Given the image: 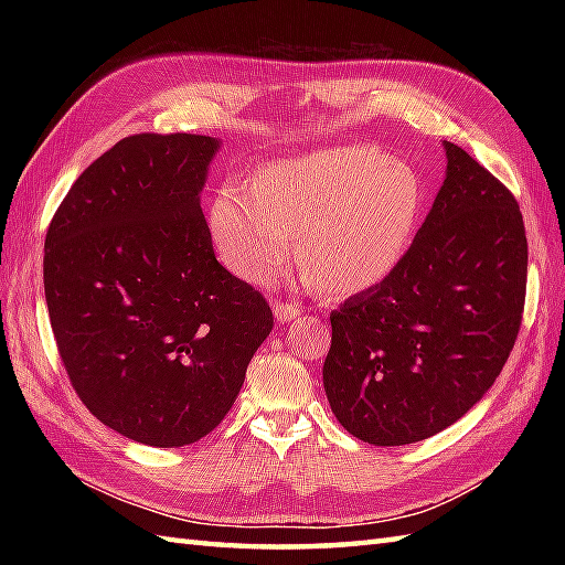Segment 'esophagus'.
<instances>
[{"instance_id": "34e87169", "label": "esophagus", "mask_w": 565, "mask_h": 565, "mask_svg": "<svg viewBox=\"0 0 565 565\" xmlns=\"http://www.w3.org/2000/svg\"><path fill=\"white\" fill-rule=\"evenodd\" d=\"M301 316V310H298L296 306H286V303H276L274 306V318L276 322H291L294 318Z\"/></svg>"}]
</instances>
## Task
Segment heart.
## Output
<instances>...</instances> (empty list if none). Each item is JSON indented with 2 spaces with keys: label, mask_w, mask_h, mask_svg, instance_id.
Instances as JSON below:
<instances>
[{
  "label": "heart",
  "mask_w": 565,
  "mask_h": 565,
  "mask_svg": "<svg viewBox=\"0 0 565 565\" xmlns=\"http://www.w3.org/2000/svg\"><path fill=\"white\" fill-rule=\"evenodd\" d=\"M423 184L413 167L369 146L274 160L252 186L218 189L209 213L221 259L239 279L267 286L296 255L310 284L354 296L398 269L413 243Z\"/></svg>",
  "instance_id": "1"
}]
</instances>
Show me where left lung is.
<instances>
[{"instance_id":"1","label":"left lung","mask_w":565,"mask_h":565,"mask_svg":"<svg viewBox=\"0 0 565 565\" xmlns=\"http://www.w3.org/2000/svg\"><path fill=\"white\" fill-rule=\"evenodd\" d=\"M447 174L386 281L332 310L322 386L356 439L403 447L483 398L518 340L526 235L518 201L444 140Z\"/></svg>"}]
</instances>
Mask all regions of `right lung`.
Wrapping results in <instances>:
<instances>
[{
    "instance_id": "add662e5",
    "label": "right lung",
    "mask_w": 565,
    "mask_h": 565,
    "mask_svg": "<svg viewBox=\"0 0 565 565\" xmlns=\"http://www.w3.org/2000/svg\"><path fill=\"white\" fill-rule=\"evenodd\" d=\"M218 138L140 134L94 160L55 211L43 284L89 413L148 447L206 437L271 332L262 294L215 259L201 191Z\"/></svg>"
}]
</instances>
